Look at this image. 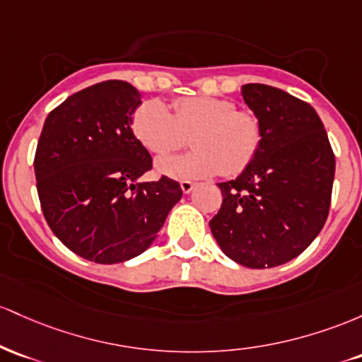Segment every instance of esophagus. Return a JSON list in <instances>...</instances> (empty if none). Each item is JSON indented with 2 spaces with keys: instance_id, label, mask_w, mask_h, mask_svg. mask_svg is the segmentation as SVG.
<instances>
[{
  "instance_id": "34e87169",
  "label": "esophagus",
  "mask_w": 362,
  "mask_h": 362,
  "mask_svg": "<svg viewBox=\"0 0 362 362\" xmlns=\"http://www.w3.org/2000/svg\"><path fill=\"white\" fill-rule=\"evenodd\" d=\"M193 188H194V182H192V181H181V189H182V193H185V194L192 193Z\"/></svg>"
}]
</instances>
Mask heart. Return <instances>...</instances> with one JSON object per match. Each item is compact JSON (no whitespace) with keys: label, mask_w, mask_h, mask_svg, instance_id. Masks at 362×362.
Listing matches in <instances>:
<instances>
[{"label":"heart","mask_w":362,"mask_h":362,"mask_svg":"<svg viewBox=\"0 0 362 362\" xmlns=\"http://www.w3.org/2000/svg\"><path fill=\"white\" fill-rule=\"evenodd\" d=\"M169 107L147 100L133 112L132 132L153 156H164L193 133V152L162 157L156 170L173 180H203L222 173L235 176L257 157L263 140L262 121L251 111H239L230 99L192 95L176 99Z\"/></svg>","instance_id":"heart-1"}]
</instances>
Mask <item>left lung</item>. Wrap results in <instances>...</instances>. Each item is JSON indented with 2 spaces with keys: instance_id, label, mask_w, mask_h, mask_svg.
Segmentation results:
<instances>
[{
  "instance_id": "obj_1",
  "label": "left lung",
  "mask_w": 362,
  "mask_h": 362,
  "mask_svg": "<svg viewBox=\"0 0 362 362\" xmlns=\"http://www.w3.org/2000/svg\"><path fill=\"white\" fill-rule=\"evenodd\" d=\"M241 95L262 121L263 140L235 180L218 182L224 200L210 230L235 263L272 269L299 257L323 229L335 156L308 103L263 83L243 85Z\"/></svg>"
}]
</instances>
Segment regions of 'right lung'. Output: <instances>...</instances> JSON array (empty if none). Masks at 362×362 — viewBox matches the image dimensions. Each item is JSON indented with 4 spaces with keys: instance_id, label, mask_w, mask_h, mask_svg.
<instances>
[{
    "instance_id": "1",
    "label": "right lung",
    "mask_w": 362,
    "mask_h": 362,
    "mask_svg": "<svg viewBox=\"0 0 362 362\" xmlns=\"http://www.w3.org/2000/svg\"><path fill=\"white\" fill-rule=\"evenodd\" d=\"M141 93L107 80L73 93L44 121L34 170L44 217L68 250L88 262L121 263L156 241L181 200L180 182L152 169L132 132Z\"/></svg>"
}]
</instances>
